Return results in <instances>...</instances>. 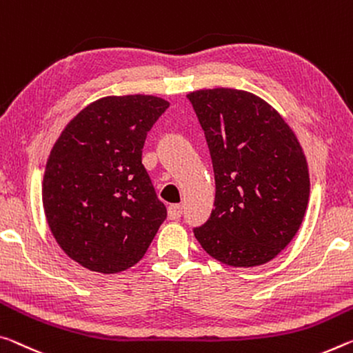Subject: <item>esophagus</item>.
Masks as SVG:
<instances>
[{
    "mask_svg": "<svg viewBox=\"0 0 353 353\" xmlns=\"http://www.w3.org/2000/svg\"><path fill=\"white\" fill-rule=\"evenodd\" d=\"M181 215H182V205L171 204L168 207V218H170V220H179Z\"/></svg>",
    "mask_w": 353,
    "mask_h": 353,
    "instance_id": "esophagus-1",
    "label": "esophagus"
}]
</instances>
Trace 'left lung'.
Masks as SVG:
<instances>
[{"label": "left lung", "instance_id": "8db88e82", "mask_svg": "<svg viewBox=\"0 0 353 353\" xmlns=\"http://www.w3.org/2000/svg\"><path fill=\"white\" fill-rule=\"evenodd\" d=\"M210 150L215 209L194 237L232 267L276 257L295 237L310 199V172L295 133L265 100L231 88L190 92Z\"/></svg>", "mask_w": 353, "mask_h": 353}]
</instances>
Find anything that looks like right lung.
<instances>
[{
	"instance_id": "1",
	"label": "right lung",
	"mask_w": 353,
	"mask_h": 353,
	"mask_svg": "<svg viewBox=\"0 0 353 353\" xmlns=\"http://www.w3.org/2000/svg\"><path fill=\"white\" fill-rule=\"evenodd\" d=\"M168 106L143 94L99 99L56 139L43 174V210L59 247L89 270L133 267L165 221L166 207L141 155Z\"/></svg>"
}]
</instances>
